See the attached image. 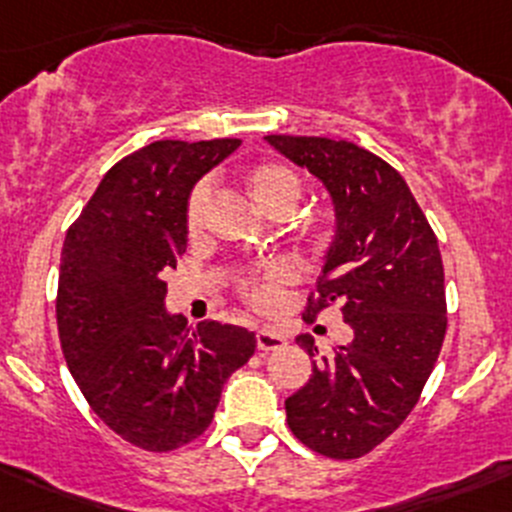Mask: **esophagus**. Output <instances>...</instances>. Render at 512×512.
<instances>
[{
  "mask_svg": "<svg viewBox=\"0 0 512 512\" xmlns=\"http://www.w3.org/2000/svg\"><path fill=\"white\" fill-rule=\"evenodd\" d=\"M256 345L261 352H271L286 345V337L278 333L276 328H261L256 333Z\"/></svg>",
  "mask_w": 512,
  "mask_h": 512,
  "instance_id": "esophagus-1",
  "label": "esophagus"
}]
</instances>
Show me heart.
<instances>
[{"label": "heart", "mask_w": 512, "mask_h": 512, "mask_svg": "<svg viewBox=\"0 0 512 512\" xmlns=\"http://www.w3.org/2000/svg\"><path fill=\"white\" fill-rule=\"evenodd\" d=\"M244 184L249 189L251 199L256 202V207L261 212H266L268 217L283 219L298 207L300 194H303V182L295 175L288 165L283 162H271L263 160L251 165L249 170L244 172ZM209 197H212V189H209L207 182H199L197 187L192 189L187 199V229L197 231L202 226L204 212H207ZM291 281V268L283 261L271 263L261 271V276L251 278L246 283V298L249 303L258 310H273L281 300L283 286Z\"/></svg>", "instance_id": "obj_1"}]
</instances>
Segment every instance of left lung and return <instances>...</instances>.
<instances>
[{"instance_id": "left-lung-1", "label": "left lung", "mask_w": 512, "mask_h": 512, "mask_svg": "<svg viewBox=\"0 0 512 512\" xmlns=\"http://www.w3.org/2000/svg\"><path fill=\"white\" fill-rule=\"evenodd\" d=\"M293 165L318 177L335 209V236L318 293L303 318L330 303L352 328L350 345L313 360L286 399L295 439L330 458H360L419 402L446 335L444 263L424 212L392 165L355 142L266 135ZM315 357L313 337H295Z\"/></svg>"}]
</instances>
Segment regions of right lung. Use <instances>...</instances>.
<instances>
[{"instance_id": "right-lung-1", "label": "right lung", "mask_w": 512, "mask_h": 512, "mask_svg": "<svg viewBox=\"0 0 512 512\" xmlns=\"http://www.w3.org/2000/svg\"><path fill=\"white\" fill-rule=\"evenodd\" d=\"M241 140H157L123 157L68 229L61 251V350L105 426L145 451H172L212 424L224 382L256 337L165 308V268L187 249L194 184Z\"/></svg>"}]
</instances>
